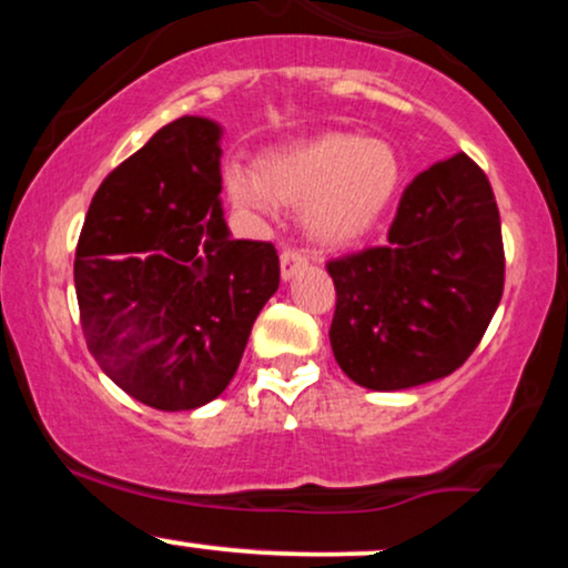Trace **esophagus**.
I'll return each instance as SVG.
<instances>
[{
    "label": "esophagus",
    "instance_id": "1",
    "mask_svg": "<svg viewBox=\"0 0 568 568\" xmlns=\"http://www.w3.org/2000/svg\"><path fill=\"white\" fill-rule=\"evenodd\" d=\"M304 266L306 258L298 251H293V247H285V251L280 253V275H283V280H291L296 272H302Z\"/></svg>",
    "mask_w": 568,
    "mask_h": 568
}]
</instances>
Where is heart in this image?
I'll return each mask as SVG.
<instances>
[{
  "label": "heart",
  "mask_w": 568,
  "mask_h": 568,
  "mask_svg": "<svg viewBox=\"0 0 568 568\" xmlns=\"http://www.w3.org/2000/svg\"><path fill=\"white\" fill-rule=\"evenodd\" d=\"M403 165L389 143L352 133H323L266 154L258 173L230 165L226 200L253 219H275L277 207L302 211L304 232L323 247L363 240L393 207Z\"/></svg>",
  "instance_id": "1"
}]
</instances>
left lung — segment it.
Segmentation results:
<instances>
[{
    "mask_svg": "<svg viewBox=\"0 0 568 568\" xmlns=\"http://www.w3.org/2000/svg\"><path fill=\"white\" fill-rule=\"evenodd\" d=\"M331 349L361 387L395 393L454 374L484 338L505 247L491 184L467 154L435 162L403 192L387 245L328 262Z\"/></svg>",
    "mask_w": 568,
    "mask_h": 568,
    "instance_id": "1",
    "label": "left lung"
}]
</instances>
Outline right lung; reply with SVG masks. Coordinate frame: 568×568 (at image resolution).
<instances>
[{
	"label": "right lung",
	"mask_w": 568,
	"mask_h": 568,
	"mask_svg": "<svg viewBox=\"0 0 568 568\" xmlns=\"http://www.w3.org/2000/svg\"><path fill=\"white\" fill-rule=\"evenodd\" d=\"M221 125L181 116L103 179L74 288L90 355L143 406L192 410L226 389L280 285L272 243L232 240Z\"/></svg>",
	"instance_id": "obj_1"
}]
</instances>
